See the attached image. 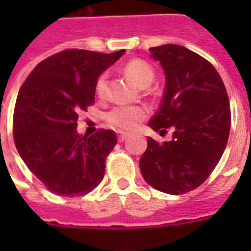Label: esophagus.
<instances>
[{
    "label": "esophagus",
    "instance_id": "obj_1",
    "mask_svg": "<svg viewBox=\"0 0 251 251\" xmlns=\"http://www.w3.org/2000/svg\"><path fill=\"white\" fill-rule=\"evenodd\" d=\"M117 136H118V141L122 142V141H125L126 138L129 137V134H127V133H122V131H118V134H117Z\"/></svg>",
    "mask_w": 251,
    "mask_h": 251
}]
</instances>
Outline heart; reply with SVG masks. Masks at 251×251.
I'll return each instance as SVG.
<instances>
[{"instance_id": "1", "label": "heart", "mask_w": 251, "mask_h": 251, "mask_svg": "<svg viewBox=\"0 0 251 251\" xmlns=\"http://www.w3.org/2000/svg\"><path fill=\"white\" fill-rule=\"evenodd\" d=\"M124 72L140 87H148L153 80L154 71L147 62L141 59H133L124 67ZM106 75H100L95 83V91L99 97L104 94ZM148 115V109L144 106H115L106 114V121L113 129L120 131H130L136 129Z\"/></svg>"}]
</instances>
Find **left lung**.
<instances>
[{"label": "left lung", "mask_w": 251, "mask_h": 251, "mask_svg": "<svg viewBox=\"0 0 251 251\" xmlns=\"http://www.w3.org/2000/svg\"><path fill=\"white\" fill-rule=\"evenodd\" d=\"M165 72L160 109L149 126L174 129L172 140L148 138L140 169L148 184L171 195L198 188L219 163L228 140L231 111L227 91L215 67L176 44L151 48Z\"/></svg>", "instance_id": "left-lung-1"}]
</instances>
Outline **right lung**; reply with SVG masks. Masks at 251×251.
Listing matches in <instances>:
<instances>
[{
    "label": "right lung",
    "mask_w": 251,
    "mask_h": 251,
    "mask_svg": "<svg viewBox=\"0 0 251 251\" xmlns=\"http://www.w3.org/2000/svg\"><path fill=\"white\" fill-rule=\"evenodd\" d=\"M66 50L39 63L20 88L13 138L32 174L51 192L80 196L102 181L114 130L77 134V113L95 102L99 75L124 55Z\"/></svg>",
    "instance_id": "1"
}]
</instances>
